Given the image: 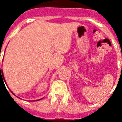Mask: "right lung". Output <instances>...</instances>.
I'll return each instance as SVG.
<instances>
[{
  "label": "right lung",
  "instance_id": "obj_1",
  "mask_svg": "<svg viewBox=\"0 0 122 122\" xmlns=\"http://www.w3.org/2000/svg\"><path fill=\"white\" fill-rule=\"evenodd\" d=\"M1 71H2V70H0V72H1ZM2 76H3V79H4V80L5 81V79H4V74H3V73H2ZM0 75H1V73H0ZM10 91H11V90H10ZM11 93H12L13 95H15L11 91ZM41 100V99H40V100H38L37 101H38V100Z\"/></svg>",
  "mask_w": 122,
  "mask_h": 122
}]
</instances>
